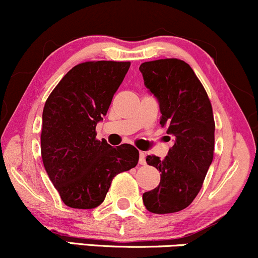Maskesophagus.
Here are the masks:
<instances>
[{"mask_svg":"<svg viewBox=\"0 0 258 258\" xmlns=\"http://www.w3.org/2000/svg\"><path fill=\"white\" fill-rule=\"evenodd\" d=\"M139 163L143 164V166L145 163H146V160H145V153L141 152V151L139 152Z\"/></svg>","mask_w":258,"mask_h":258,"instance_id":"1","label":"esophagus"}]
</instances>
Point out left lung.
Here are the masks:
<instances>
[{
	"label": "left lung",
	"mask_w": 258,
	"mask_h": 258,
	"mask_svg": "<svg viewBox=\"0 0 258 258\" xmlns=\"http://www.w3.org/2000/svg\"><path fill=\"white\" fill-rule=\"evenodd\" d=\"M139 71L145 86L160 103V124L173 139V146L163 160L155 155L146 157L147 164L161 172V181L144 194L143 201L152 213L179 212L198 196L212 163V106L201 82L184 60H151L143 63Z\"/></svg>",
	"instance_id": "1"
}]
</instances>
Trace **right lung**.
Segmentation results:
<instances>
[{"mask_svg":"<svg viewBox=\"0 0 258 258\" xmlns=\"http://www.w3.org/2000/svg\"><path fill=\"white\" fill-rule=\"evenodd\" d=\"M130 62L97 60L73 67L46 100L41 156L52 184L67 206L90 210L103 202L118 173L138 164L133 145L112 147L96 139Z\"/></svg>","mask_w":258,"mask_h":258,"instance_id":"add662e5","label":"right lung"}]
</instances>
